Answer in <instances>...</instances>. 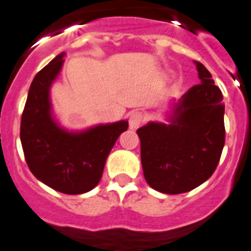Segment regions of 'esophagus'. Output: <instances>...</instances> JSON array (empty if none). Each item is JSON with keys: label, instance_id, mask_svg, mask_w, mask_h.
Segmentation results:
<instances>
[{"label": "esophagus", "instance_id": "obj_1", "mask_svg": "<svg viewBox=\"0 0 251 251\" xmlns=\"http://www.w3.org/2000/svg\"><path fill=\"white\" fill-rule=\"evenodd\" d=\"M144 115L141 112H132L128 117V125L130 128H138L143 124Z\"/></svg>", "mask_w": 251, "mask_h": 251}]
</instances>
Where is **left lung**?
Here are the masks:
<instances>
[{
    "instance_id": "obj_1",
    "label": "left lung",
    "mask_w": 251,
    "mask_h": 251,
    "mask_svg": "<svg viewBox=\"0 0 251 251\" xmlns=\"http://www.w3.org/2000/svg\"><path fill=\"white\" fill-rule=\"evenodd\" d=\"M195 63L201 83L174 104L171 124L149 123L136 131L145 180L167 195L189 192L206 182L225 145L224 97L210 72Z\"/></svg>"
}]
</instances>
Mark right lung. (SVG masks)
Here are the masks:
<instances>
[{"mask_svg": "<svg viewBox=\"0 0 251 251\" xmlns=\"http://www.w3.org/2000/svg\"><path fill=\"white\" fill-rule=\"evenodd\" d=\"M64 55H56L31 82L21 117L20 139L35 177L65 195H80L99 184L106 159L128 123L123 120L80 132H69L55 123L50 87L62 69Z\"/></svg>", "mask_w": 251, "mask_h": 251, "instance_id": "obj_1", "label": "right lung"}]
</instances>
